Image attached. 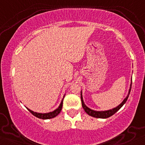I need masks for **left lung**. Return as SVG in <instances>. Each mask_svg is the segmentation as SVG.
<instances>
[{"instance_id": "left-lung-1", "label": "left lung", "mask_w": 145, "mask_h": 145, "mask_svg": "<svg viewBox=\"0 0 145 145\" xmlns=\"http://www.w3.org/2000/svg\"><path fill=\"white\" fill-rule=\"evenodd\" d=\"M131 87V82L130 86H129V91H128L127 95L126 96V97L123 100L122 102H121V104L119 105V106H117L116 107L114 108L108 110H104V111L103 110H101V111L94 110L91 109L90 108L88 107V106H86V104H84V100H83L82 92V91H81V94H80L81 101H82V106L83 109L84 110V111H85V112L87 113L89 116H93V117L100 118V119H106V118H108V117H110V116L113 115L114 113H116V112H117V111L119 110L125 104V102L127 101V99H128V97H129V93H130Z\"/></svg>"}]
</instances>
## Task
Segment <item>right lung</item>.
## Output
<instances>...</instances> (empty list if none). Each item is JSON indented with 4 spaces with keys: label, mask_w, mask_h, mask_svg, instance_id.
Returning <instances> with one entry per match:
<instances>
[{
    "label": "right lung",
    "mask_w": 145,
    "mask_h": 145,
    "mask_svg": "<svg viewBox=\"0 0 145 145\" xmlns=\"http://www.w3.org/2000/svg\"><path fill=\"white\" fill-rule=\"evenodd\" d=\"M65 94L64 96H63V98L62 99V100H61V104H59V107H58L56 110H54V111H52V112H47V113L37 112H34V111L31 110L28 108L27 107H26V108L28 110H29V111H30V112L32 113L33 115L35 116L36 117L39 118V119H52V118L55 117V116H57L58 114H59V113L61 112V109H62V107H63V99H64V97H65Z\"/></svg>",
    "instance_id": "add662e5"
}]
</instances>
